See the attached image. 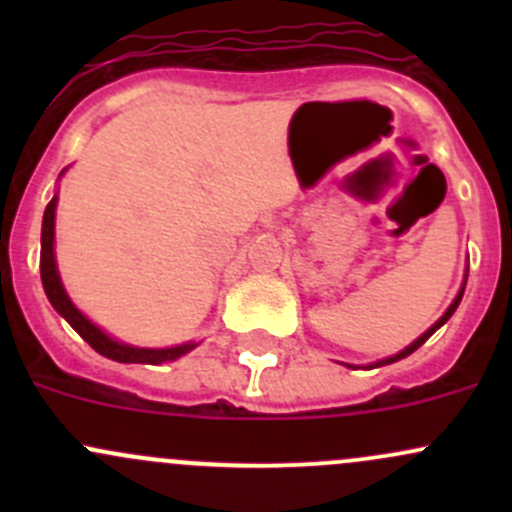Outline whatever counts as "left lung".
<instances>
[{
  "label": "left lung",
  "mask_w": 512,
  "mask_h": 512,
  "mask_svg": "<svg viewBox=\"0 0 512 512\" xmlns=\"http://www.w3.org/2000/svg\"><path fill=\"white\" fill-rule=\"evenodd\" d=\"M466 280H468V270H466V277H463V285H461V289H458V294H456V297H453V302H451V304H448V309H446V312H443V314H441V317H438V322H433V324H431V327H428V329H426V332H423V334H421V337H418V339H414V342H411V344H409V347H406V349H401V352H399V354H394V356H386V359H379V361H374V364H366V366H364V369H376V366H386V364H394V361H399V359H406V356H409V354H414V352H416V349H418V347H421V344H423V342H426V339H428V337H431V334H433V332H436V329H441V327H443V324H446V322H448V319H451V317H453V312H456V309H458V304H461V299H463V292H466ZM347 366H352V364H347Z\"/></svg>",
  "instance_id": "1"
}]
</instances>
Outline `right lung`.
Here are the masks:
<instances>
[{
	"label": "right lung",
	"instance_id": "obj_1",
	"mask_svg": "<svg viewBox=\"0 0 512 512\" xmlns=\"http://www.w3.org/2000/svg\"><path fill=\"white\" fill-rule=\"evenodd\" d=\"M66 173V168L61 170V175ZM56 203H59V195L51 198V203L44 210V223H41V285H44L46 297H49L51 307L81 334V339L91 344L98 354L106 356V359L121 361V364H163V361H175L183 354L193 352L198 347V342H185L178 347H165V349H148V347H133V344L118 342L111 334L103 332L98 324L91 322L74 302L66 294L64 282L59 277V267H56V255H54V218H56Z\"/></svg>",
	"mask_w": 512,
	"mask_h": 512
}]
</instances>
